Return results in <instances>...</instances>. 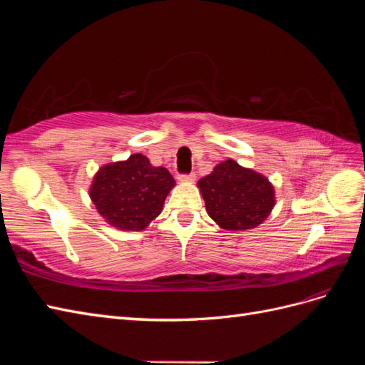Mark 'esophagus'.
<instances>
[{"mask_svg":"<svg viewBox=\"0 0 365 365\" xmlns=\"http://www.w3.org/2000/svg\"><path fill=\"white\" fill-rule=\"evenodd\" d=\"M178 180L182 182H193L196 180V175L193 172L187 175H178Z\"/></svg>","mask_w":365,"mask_h":365,"instance_id":"obj_1","label":"esophagus"}]
</instances>
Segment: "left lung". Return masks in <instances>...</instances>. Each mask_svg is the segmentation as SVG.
<instances>
[{
  "label": "left lung",
  "mask_w": 365,
  "mask_h": 365,
  "mask_svg": "<svg viewBox=\"0 0 365 365\" xmlns=\"http://www.w3.org/2000/svg\"><path fill=\"white\" fill-rule=\"evenodd\" d=\"M208 216L224 230L260 225L275 205V192L267 176L242 168L235 160L217 164L197 181Z\"/></svg>",
  "instance_id": "8db88e82"
}]
</instances>
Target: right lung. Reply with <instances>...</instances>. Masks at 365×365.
I'll list each match as a JSON object with an SVG mask.
<instances>
[{
	"label": "right lung",
	"instance_id": "add662e5",
	"mask_svg": "<svg viewBox=\"0 0 365 365\" xmlns=\"http://www.w3.org/2000/svg\"><path fill=\"white\" fill-rule=\"evenodd\" d=\"M173 185L175 180L168 169L155 168L145 155L134 153L125 161L98 169L90 197L109 225L141 231L161 213Z\"/></svg>",
	"mask_w": 365,
	"mask_h": 365
}]
</instances>
